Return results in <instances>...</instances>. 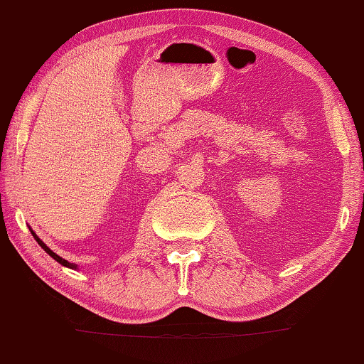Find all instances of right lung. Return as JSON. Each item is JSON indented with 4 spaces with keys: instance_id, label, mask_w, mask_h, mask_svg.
Instances as JSON below:
<instances>
[{
    "instance_id": "1",
    "label": "right lung",
    "mask_w": 364,
    "mask_h": 364,
    "mask_svg": "<svg viewBox=\"0 0 364 364\" xmlns=\"http://www.w3.org/2000/svg\"><path fill=\"white\" fill-rule=\"evenodd\" d=\"M31 234H33V235H34L36 242H38V244L41 245V247H43V249L46 250V252H48V254L50 255V257H53L54 260H58V262H59L60 265H64V267H69V269H74V270H77V269H79V267H77V265H75V264H70V262H68V260H65V259H63V257H59V255H58V254H55V252H53V250H50V249L48 247V245H46V244L43 242V240H41V239L38 237V235H36V232L33 231V229H31Z\"/></svg>"
}]
</instances>
